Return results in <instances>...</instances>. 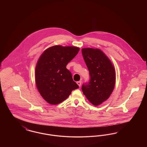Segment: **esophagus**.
<instances>
[{
	"label": "esophagus",
	"mask_w": 147,
	"mask_h": 147,
	"mask_svg": "<svg viewBox=\"0 0 147 147\" xmlns=\"http://www.w3.org/2000/svg\"><path fill=\"white\" fill-rule=\"evenodd\" d=\"M77 84L79 85V86H81V84H82V82L81 81H79V82H77Z\"/></svg>",
	"instance_id": "esophagus-1"
}]
</instances>
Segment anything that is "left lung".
<instances>
[{"mask_svg":"<svg viewBox=\"0 0 147 147\" xmlns=\"http://www.w3.org/2000/svg\"><path fill=\"white\" fill-rule=\"evenodd\" d=\"M82 52L90 77L89 82L83 84L82 89L91 104L98 106L112 94L116 81L115 69L101 50L85 48Z\"/></svg>","mask_w":147,"mask_h":147,"instance_id":"left-lung-1","label":"left lung"}]
</instances>
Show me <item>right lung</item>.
<instances>
[{
	"label": "right lung",
	"mask_w": 147,
	"mask_h": 147,
	"mask_svg": "<svg viewBox=\"0 0 147 147\" xmlns=\"http://www.w3.org/2000/svg\"><path fill=\"white\" fill-rule=\"evenodd\" d=\"M79 51L77 47L56 45L46 49L40 57L35 69L36 84L42 98L50 104H60L79 88L66 68Z\"/></svg>",
	"instance_id": "right-lung-1"
}]
</instances>
